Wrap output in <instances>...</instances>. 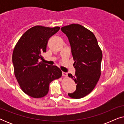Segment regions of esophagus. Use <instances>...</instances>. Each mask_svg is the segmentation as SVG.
<instances>
[{"instance_id": "obj_1", "label": "esophagus", "mask_w": 124, "mask_h": 124, "mask_svg": "<svg viewBox=\"0 0 124 124\" xmlns=\"http://www.w3.org/2000/svg\"><path fill=\"white\" fill-rule=\"evenodd\" d=\"M62 76H63L64 77H67V76H68L67 73H65V72H62Z\"/></svg>"}]
</instances>
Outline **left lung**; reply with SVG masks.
I'll use <instances>...</instances> for the list:
<instances>
[{
  "instance_id": "1",
  "label": "left lung",
  "mask_w": 124,
  "mask_h": 124,
  "mask_svg": "<svg viewBox=\"0 0 124 124\" xmlns=\"http://www.w3.org/2000/svg\"><path fill=\"white\" fill-rule=\"evenodd\" d=\"M61 30L68 38L76 69L74 76H68L77 84L76 90L68 95L80 99L90 94L99 81L102 52L93 32L82 25L73 23L62 27Z\"/></svg>"
}]
</instances>
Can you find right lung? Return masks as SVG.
<instances>
[{
    "mask_svg": "<svg viewBox=\"0 0 124 124\" xmlns=\"http://www.w3.org/2000/svg\"><path fill=\"white\" fill-rule=\"evenodd\" d=\"M59 29L58 26L32 27L15 46L12 54L15 76L22 90L31 97L46 96L50 83L62 77V70L56 66L40 62L43 59L42 54L46 52L49 38Z\"/></svg>",
    "mask_w": 124,
    "mask_h": 124,
    "instance_id": "right-lung-1",
    "label": "right lung"
}]
</instances>
